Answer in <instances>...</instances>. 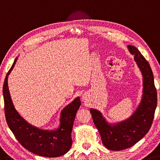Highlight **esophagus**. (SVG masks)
<instances>
[{
	"label": "esophagus",
	"mask_w": 160,
	"mask_h": 160,
	"mask_svg": "<svg viewBox=\"0 0 160 160\" xmlns=\"http://www.w3.org/2000/svg\"><path fill=\"white\" fill-rule=\"evenodd\" d=\"M85 96H82V99H83V100H85Z\"/></svg>",
	"instance_id": "esophagus-1"
}]
</instances>
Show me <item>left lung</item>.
Segmentation results:
<instances>
[{"instance_id":"1","label":"left lung","mask_w":160,"mask_h":160,"mask_svg":"<svg viewBox=\"0 0 160 160\" xmlns=\"http://www.w3.org/2000/svg\"><path fill=\"white\" fill-rule=\"evenodd\" d=\"M128 48L131 54L135 55V60L143 76V94L138 108L128 119L113 125L106 121L100 111L90 109L103 144L113 151L131 148L144 138L152 124L158 103L150 65L138 48L132 45H128Z\"/></svg>"}]
</instances>
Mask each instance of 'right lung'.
<instances>
[{
	"instance_id": "1",
	"label": "right lung",
	"mask_w": 160,
	"mask_h": 160,
	"mask_svg": "<svg viewBox=\"0 0 160 160\" xmlns=\"http://www.w3.org/2000/svg\"><path fill=\"white\" fill-rule=\"evenodd\" d=\"M14 60L4 81L2 94L5 115L9 128L22 147L39 156L57 158L67 153L72 146V133L76 113L81 105L79 97L67 105L60 114V127L55 130H43L30 125L19 115L11 100L8 77L17 61Z\"/></svg>"
}]
</instances>
